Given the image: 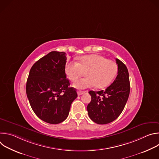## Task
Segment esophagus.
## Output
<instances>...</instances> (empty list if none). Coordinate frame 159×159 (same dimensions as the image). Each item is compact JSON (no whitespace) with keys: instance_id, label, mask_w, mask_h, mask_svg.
Instances as JSON below:
<instances>
[{"instance_id":"esophagus-1","label":"esophagus","mask_w":159,"mask_h":159,"mask_svg":"<svg viewBox=\"0 0 159 159\" xmlns=\"http://www.w3.org/2000/svg\"><path fill=\"white\" fill-rule=\"evenodd\" d=\"M85 93V92H83V91H77V94H78V96H80V95H82V94H84Z\"/></svg>"}]
</instances>
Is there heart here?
<instances>
[{
    "label": "heart",
    "instance_id": "heart-1",
    "mask_svg": "<svg viewBox=\"0 0 159 159\" xmlns=\"http://www.w3.org/2000/svg\"><path fill=\"white\" fill-rule=\"evenodd\" d=\"M79 62L69 61L65 65V73L72 82H75L84 72L87 77L74 84L79 89H85L94 85L99 89L107 87L115 77L118 66L112 60L96 54L81 57Z\"/></svg>",
    "mask_w": 159,
    "mask_h": 159
}]
</instances>
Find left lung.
Segmentation results:
<instances>
[{
    "label": "left lung",
    "mask_w": 159,
    "mask_h": 159,
    "mask_svg": "<svg viewBox=\"0 0 159 159\" xmlns=\"http://www.w3.org/2000/svg\"><path fill=\"white\" fill-rule=\"evenodd\" d=\"M118 75L116 79L105 90L95 92L90 90L91 101L87 109L89 118L99 125H105L115 120L122 112L128 101L130 84L126 65L116 58Z\"/></svg>",
    "instance_id": "1"
}]
</instances>
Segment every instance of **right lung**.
<instances>
[{
	"instance_id": "add662e5",
	"label": "right lung",
	"mask_w": 159,
	"mask_h": 159,
	"mask_svg": "<svg viewBox=\"0 0 159 159\" xmlns=\"http://www.w3.org/2000/svg\"><path fill=\"white\" fill-rule=\"evenodd\" d=\"M65 52H51L31 67L26 82V94L32 109L41 120L50 124L63 122L77 97L66 79Z\"/></svg>"
}]
</instances>
